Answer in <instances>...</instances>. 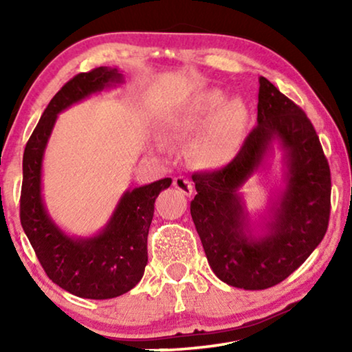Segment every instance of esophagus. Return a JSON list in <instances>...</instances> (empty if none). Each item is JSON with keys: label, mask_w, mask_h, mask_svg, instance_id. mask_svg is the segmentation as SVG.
I'll use <instances>...</instances> for the list:
<instances>
[{"label": "esophagus", "mask_w": 352, "mask_h": 352, "mask_svg": "<svg viewBox=\"0 0 352 352\" xmlns=\"http://www.w3.org/2000/svg\"><path fill=\"white\" fill-rule=\"evenodd\" d=\"M173 184H175V187L181 192V194L192 195V189H194V187H192V182L187 179V177L176 176L175 181H173Z\"/></svg>", "instance_id": "1"}]
</instances>
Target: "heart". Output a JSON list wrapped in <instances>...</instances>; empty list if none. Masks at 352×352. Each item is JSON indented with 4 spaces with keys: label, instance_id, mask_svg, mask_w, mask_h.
I'll list each match as a JSON object with an SVG mask.
<instances>
[{
    "label": "heart",
    "instance_id": "heart-1",
    "mask_svg": "<svg viewBox=\"0 0 352 352\" xmlns=\"http://www.w3.org/2000/svg\"><path fill=\"white\" fill-rule=\"evenodd\" d=\"M221 91H206L175 110L165 123L171 138H184L204 131L195 144V155L206 165H219L230 160L242 142L247 128L248 110L242 100L234 99L226 104ZM157 147L163 151V144Z\"/></svg>",
    "mask_w": 352,
    "mask_h": 352
}]
</instances>
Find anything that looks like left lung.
I'll list each match as a JSON object with an SVG mask.
<instances>
[{"mask_svg":"<svg viewBox=\"0 0 352 352\" xmlns=\"http://www.w3.org/2000/svg\"><path fill=\"white\" fill-rule=\"evenodd\" d=\"M272 142L286 152L287 186L265 234L253 236L239 187L262 164ZM190 214L218 278L243 290H264L295 272L329 228V162L311 120L271 81L259 76L258 124L237 155L218 170L192 175Z\"/></svg>","mask_w":352,"mask_h":352,"instance_id":"left-lung-1","label":"left lung"}]
</instances>
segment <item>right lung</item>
<instances>
[{"label": "right lung", "mask_w": 352, "mask_h": 352, "mask_svg": "<svg viewBox=\"0 0 352 352\" xmlns=\"http://www.w3.org/2000/svg\"><path fill=\"white\" fill-rule=\"evenodd\" d=\"M123 83L117 69L98 67L62 86L28 139L22 162L21 224L46 276L65 292L88 300L117 298L138 285L147 264V235L155 199L171 177L126 190L98 235L69 237L50 218L41 197V165L57 113L72 104Z\"/></svg>", "instance_id": "obj_1"}]
</instances>
